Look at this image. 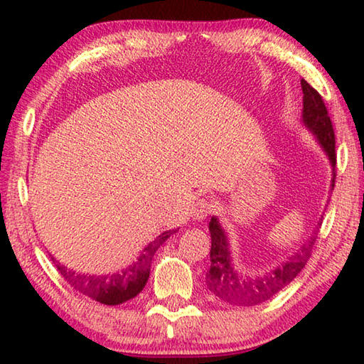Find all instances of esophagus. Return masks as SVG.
Listing matches in <instances>:
<instances>
[{"label":"esophagus","instance_id":"1","mask_svg":"<svg viewBox=\"0 0 364 364\" xmlns=\"http://www.w3.org/2000/svg\"><path fill=\"white\" fill-rule=\"evenodd\" d=\"M210 213H212V204L207 199H197L193 204V208H191V217L197 221L205 220Z\"/></svg>","mask_w":364,"mask_h":364}]
</instances>
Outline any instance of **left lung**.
Wrapping results in <instances>:
<instances>
[{"label": "left lung", "instance_id": "8db88e82", "mask_svg": "<svg viewBox=\"0 0 364 364\" xmlns=\"http://www.w3.org/2000/svg\"><path fill=\"white\" fill-rule=\"evenodd\" d=\"M301 91H304V110H301V120L304 125L311 132L313 136L321 144L323 151L328 156L332 167L331 188L334 189L336 181V134L332 128V122L328 115V109L324 106L321 95L308 85L304 78L300 80ZM323 220H319L318 226L308 241L300 245V249L294 255L282 262L279 267H274L268 273L262 274H244L232 263L230 242L223 228H221L217 217H212L208 223V231L212 237L210 249V268L205 274V284L215 297L226 301V304L237 306H254L262 301L269 300L273 295L282 291L291 284L301 269L305 268L308 258L311 255L313 244L316 241L318 228Z\"/></svg>", "mask_w": 364, "mask_h": 364}]
</instances>
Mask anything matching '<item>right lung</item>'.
Returning a JSON list of instances; mask_svg holds the SVG:
<instances>
[{
  "instance_id": "1",
  "label": "right lung",
  "mask_w": 364,
  "mask_h": 364,
  "mask_svg": "<svg viewBox=\"0 0 364 364\" xmlns=\"http://www.w3.org/2000/svg\"><path fill=\"white\" fill-rule=\"evenodd\" d=\"M173 232H176V230L164 231L141 250L139 257L130 267H125L123 269L115 271V273H78V271H73L72 268H67L65 264L58 262L54 257H51V260L56 264L60 276L80 294L88 295L90 299L101 301L104 305H120L123 301L134 299L143 291L147 279H149L154 254Z\"/></svg>"
}]
</instances>
